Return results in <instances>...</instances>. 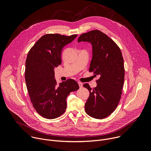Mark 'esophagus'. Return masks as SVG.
<instances>
[{"label":"esophagus","mask_w":151,"mask_h":151,"mask_svg":"<svg viewBox=\"0 0 151 151\" xmlns=\"http://www.w3.org/2000/svg\"><path fill=\"white\" fill-rule=\"evenodd\" d=\"M78 84H79V88H82L83 87V84L82 83L80 82H78Z\"/></svg>","instance_id":"1"}]
</instances>
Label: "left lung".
<instances>
[{
    "label": "left lung",
    "mask_w": 151,
    "mask_h": 151,
    "mask_svg": "<svg viewBox=\"0 0 151 151\" xmlns=\"http://www.w3.org/2000/svg\"><path fill=\"white\" fill-rule=\"evenodd\" d=\"M90 42L93 57L89 68L95 76L97 87L91 88L88 83L83 87L90 91L85 104V112L96 119H103L116 109L122 95L125 70L122 52L116 43L99 30L82 34L78 42Z\"/></svg>",
    "instance_id": "8db88e82"
}]
</instances>
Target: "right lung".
<instances>
[{"instance_id":"obj_1","label":"right lung","mask_w":151,"mask_h":151,"mask_svg":"<svg viewBox=\"0 0 151 151\" xmlns=\"http://www.w3.org/2000/svg\"><path fill=\"white\" fill-rule=\"evenodd\" d=\"M77 35L47 34L31 48L27 56L25 81L31 102L36 111L47 119L60 116L66 109L68 96L79 88L72 79L57 83L54 69L61 63L63 48Z\"/></svg>"}]
</instances>
